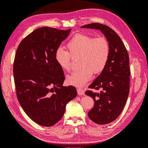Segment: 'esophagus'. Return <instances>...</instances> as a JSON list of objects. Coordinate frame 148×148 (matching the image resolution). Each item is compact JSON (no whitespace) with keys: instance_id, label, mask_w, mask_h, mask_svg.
Here are the masks:
<instances>
[{"instance_id":"obj_1","label":"esophagus","mask_w":148,"mask_h":148,"mask_svg":"<svg viewBox=\"0 0 148 148\" xmlns=\"http://www.w3.org/2000/svg\"><path fill=\"white\" fill-rule=\"evenodd\" d=\"M77 94L79 95H84L85 94L84 90L81 88V87H79V88L77 89Z\"/></svg>"}]
</instances>
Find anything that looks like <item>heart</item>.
I'll list each match as a JSON object with an SVG mask.
<instances>
[{"instance_id":"obj_1","label":"heart","mask_w":148,"mask_h":148,"mask_svg":"<svg viewBox=\"0 0 148 148\" xmlns=\"http://www.w3.org/2000/svg\"><path fill=\"white\" fill-rule=\"evenodd\" d=\"M68 51L62 47L57 49L55 59L64 71H71V57L80 56L79 69L66 78L67 83L72 86L82 87L91 79L92 73L99 74L105 69L108 62L110 45L104 36L95 38L89 35H75L66 44Z\"/></svg>"}]
</instances>
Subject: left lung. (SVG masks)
Returning a JSON list of instances; mask_svg holds the SVG:
<instances>
[{
	"mask_svg": "<svg viewBox=\"0 0 148 148\" xmlns=\"http://www.w3.org/2000/svg\"><path fill=\"white\" fill-rule=\"evenodd\" d=\"M82 28L100 30L110 42L108 62L89 86L91 89H101V92L87 90L85 92L95 102L93 108L88 112L90 119L99 125L108 124L119 117L128 98L131 74L129 54L119 35L110 27L95 23Z\"/></svg>",
	"mask_w": 148,
	"mask_h": 148,
	"instance_id": "left-lung-1",
	"label": "left lung"
}]
</instances>
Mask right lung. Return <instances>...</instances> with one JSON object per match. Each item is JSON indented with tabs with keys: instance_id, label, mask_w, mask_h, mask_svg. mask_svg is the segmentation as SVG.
Here are the masks:
<instances>
[{
	"instance_id": "right-lung-1",
	"label": "right lung",
	"mask_w": 148,
	"mask_h": 148,
	"mask_svg": "<svg viewBox=\"0 0 148 148\" xmlns=\"http://www.w3.org/2000/svg\"><path fill=\"white\" fill-rule=\"evenodd\" d=\"M71 29L38 28L17 47L14 77L17 100L26 114L37 124L51 127L63 116L66 104L77 95L75 87L62 86L63 71L55 53Z\"/></svg>"
}]
</instances>
